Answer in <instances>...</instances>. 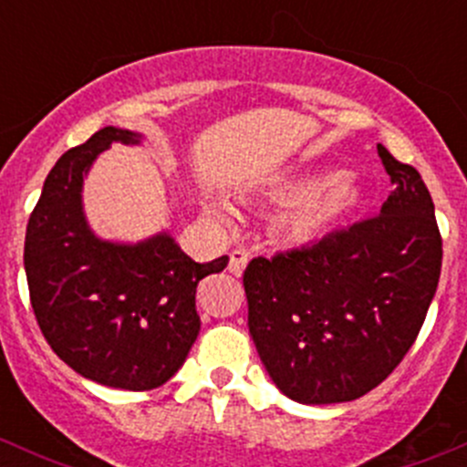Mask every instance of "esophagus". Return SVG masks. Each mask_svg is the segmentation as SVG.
Instances as JSON below:
<instances>
[{"label":"esophagus","instance_id":"34e87169","mask_svg":"<svg viewBox=\"0 0 467 467\" xmlns=\"http://www.w3.org/2000/svg\"><path fill=\"white\" fill-rule=\"evenodd\" d=\"M248 264V253L242 251V248H234L233 253H230V262H228V271L233 273V275H242L244 268H246Z\"/></svg>","mask_w":467,"mask_h":467}]
</instances>
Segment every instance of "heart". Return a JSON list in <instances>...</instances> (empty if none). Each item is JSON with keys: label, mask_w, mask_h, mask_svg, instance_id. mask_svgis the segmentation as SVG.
Wrapping results in <instances>:
<instances>
[{"label": "heart", "mask_w": 467, "mask_h": 467, "mask_svg": "<svg viewBox=\"0 0 467 467\" xmlns=\"http://www.w3.org/2000/svg\"><path fill=\"white\" fill-rule=\"evenodd\" d=\"M273 196L291 199L273 219V233L286 244H307L350 214L359 201V187L352 173L327 171L312 181L307 176H289L271 187ZM219 214H230L225 201L212 205Z\"/></svg>", "instance_id": "obj_1"}]
</instances>
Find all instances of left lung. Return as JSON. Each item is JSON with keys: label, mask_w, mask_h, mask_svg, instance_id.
Here are the masks:
<instances>
[{"label": "left lung", "mask_w": 467, "mask_h": 467, "mask_svg": "<svg viewBox=\"0 0 467 467\" xmlns=\"http://www.w3.org/2000/svg\"><path fill=\"white\" fill-rule=\"evenodd\" d=\"M378 153L393 192L378 216L312 246L255 257L244 271L248 329L286 398L334 404L381 384L416 341L442 264L420 173Z\"/></svg>", "instance_id": "1"}]
</instances>
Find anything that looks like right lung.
<instances>
[{"label": "right lung", "mask_w": 467, "mask_h": 467, "mask_svg": "<svg viewBox=\"0 0 467 467\" xmlns=\"http://www.w3.org/2000/svg\"><path fill=\"white\" fill-rule=\"evenodd\" d=\"M140 140L106 126L60 155L25 242L31 307L51 350L83 378L124 390L158 389L176 375L201 329L196 286L228 266V255L194 262L167 233L115 244L89 230L83 178L112 142Z\"/></svg>", "instance_id": "right-lung-1"}]
</instances>
